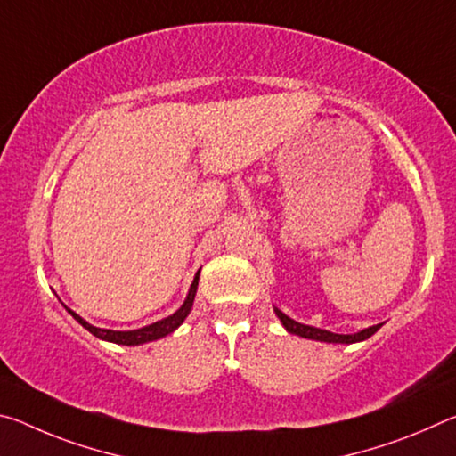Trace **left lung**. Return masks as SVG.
Here are the masks:
<instances>
[{
    "label": "left lung",
    "instance_id": "1",
    "mask_svg": "<svg viewBox=\"0 0 456 456\" xmlns=\"http://www.w3.org/2000/svg\"><path fill=\"white\" fill-rule=\"evenodd\" d=\"M273 312L277 318H280L281 326L285 331H289L293 336L299 338H307V339H315V342H328V344H356V342H364L372 334H376L378 330L382 328V323H376V326H370L366 330H360L356 334H334L330 330H322L315 326H305V323H299L296 320H291L289 315H285L280 307H273Z\"/></svg>",
    "mask_w": 456,
    "mask_h": 456
}]
</instances>
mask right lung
I'll use <instances>...</instances> for the list:
<instances>
[{
  "instance_id": "1",
  "label": "right lung",
  "mask_w": 456,
  "mask_h": 456,
  "mask_svg": "<svg viewBox=\"0 0 456 456\" xmlns=\"http://www.w3.org/2000/svg\"><path fill=\"white\" fill-rule=\"evenodd\" d=\"M199 273L200 269L195 273V277H192V283L189 288V293L187 297H184L183 305L176 310L175 314L167 315V318L154 322V323H149V326H142L138 330H106V328H96L92 326V323H88L84 318H80L78 314H76L74 310H70V307H66V312L72 315V318L80 323V326L86 328L92 336H96L100 339H104V342H112V344H120V346H141V344H146V342H154V339H160L165 338L168 334H173V331L181 326V323L187 320V315L191 314L192 310V302H195V296H197V285H199Z\"/></svg>"
}]
</instances>
